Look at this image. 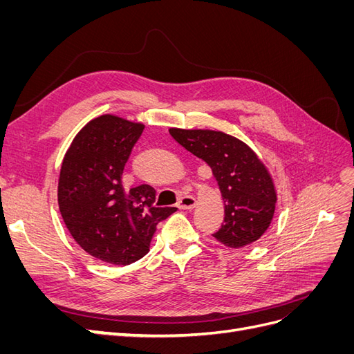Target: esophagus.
<instances>
[{
  "label": "esophagus",
  "mask_w": 354,
  "mask_h": 354,
  "mask_svg": "<svg viewBox=\"0 0 354 354\" xmlns=\"http://www.w3.org/2000/svg\"><path fill=\"white\" fill-rule=\"evenodd\" d=\"M177 207L180 209H192L196 207V199L194 196H181L177 202Z\"/></svg>",
  "instance_id": "1"
}]
</instances>
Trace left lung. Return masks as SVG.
Wrapping results in <instances>:
<instances>
[{"mask_svg":"<svg viewBox=\"0 0 354 354\" xmlns=\"http://www.w3.org/2000/svg\"><path fill=\"white\" fill-rule=\"evenodd\" d=\"M187 152L207 162L224 203V223L212 234L230 248L260 239L269 229L277 201L273 178L252 149L239 138L212 130L169 128Z\"/></svg>","mask_w":354,"mask_h":354,"instance_id":"left-lung-1","label":"left lung"}]
</instances>
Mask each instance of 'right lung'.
<instances>
[{"label":"right lung","instance_id":"right-lung-1","mask_svg":"<svg viewBox=\"0 0 354 354\" xmlns=\"http://www.w3.org/2000/svg\"><path fill=\"white\" fill-rule=\"evenodd\" d=\"M145 125L115 115L94 118L75 136L63 158L57 201L72 238L94 259L127 266L140 260L159 221L177 211L155 207L149 185L130 190L122 173Z\"/></svg>","mask_w":354,"mask_h":354}]
</instances>
